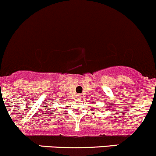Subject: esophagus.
<instances>
[{"instance_id": "34e87169", "label": "esophagus", "mask_w": 156, "mask_h": 156, "mask_svg": "<svg viewBox=\"0 0 156 156\" xmlns=\"http://www.w3.org/2000/svg\"><path fill=\"white\" fill-rule=\"evenodd\" d=\"M77 97H78V98H81V94H77Z\"/></svg>"}]
</instances>
